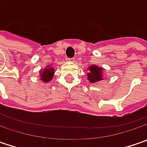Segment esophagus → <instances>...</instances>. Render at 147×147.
I'll return each instance as SVG.
<instances>
[{
  "instance_id": "34e87169",
  "label": "esophagus",
  "mask_w": 147,
  "mask_h": 147,
  "mask_svg": "<svg viewBox=\"0 0 147 147\" xmlns=\"http://www.w3.org/2000/svg\"><path fill=\"white\" fill-rule=\"evenodd\" d=\"M68 61H69V62L74 63V62H75V59H74V58H69V59H68Z\"/></svg>"
}]
</instances>
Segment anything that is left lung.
<instances>
[{
	"mask_svg": "<svg viewBox=\"0 0 147 147\" xmlns=\"http://www.w3.org/2000/svg\"><path fill=\"white\" fill-rule=\"evenodd\" d=\"M88 69L89 72L88 73V79L90 82L95 83L103 79V68L98 67L96 65H91Z\"/></svg>",
	"mask_w": 147,
	"mask_h": 147,
	"instance_id": "1",
	"label": "left lung"
}]
</instances>
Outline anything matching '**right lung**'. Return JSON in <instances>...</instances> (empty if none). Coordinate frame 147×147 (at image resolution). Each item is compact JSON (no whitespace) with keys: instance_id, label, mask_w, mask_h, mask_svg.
Returning a JSON list of instances; mask_svg holds the SVG:
<instances>
[{"instance_id":"1","label":"right lung","mask_w":147,"mask_h":147,"mask_svg":"<svg viewBox=\"0 0 147 147\" xmlns=\"http://www.w3.org/2000/svg\"><path fill=\"white\" fill-rule=\"evenodd\" d=\"M54 68L51 67L50 65L47 66L46 69H44L43 71H40V79L45 82H50L52 79V77L54 76Z\"/></svg>"}]
</instances>
